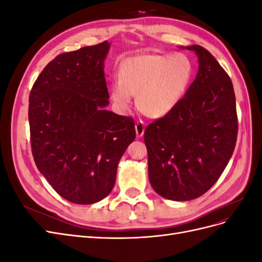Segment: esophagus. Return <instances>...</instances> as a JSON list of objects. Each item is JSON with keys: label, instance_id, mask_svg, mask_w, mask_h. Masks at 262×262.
I'll return each mask as SVG.
<instances>
[{"label": "esophagus", "instance_id": "esophagus-1", "mask_svg": "<svg viewBox=\"0 0 262 262\" xmlns=\"http://www.w3.org/2000/svg\"><path fill=\"white\" fill-rule=\"evenodd\" d=\"M144 131H145L144 123L142 122V121L137 122V124H136V133H137V137H138V138H142V137H143Z\"/></svg>", "mask_w": 262, "mask_h": 262}]
</instances>
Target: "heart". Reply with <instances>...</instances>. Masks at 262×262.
Masks as SVG:
<instances>
[{
  "mask_svg": "<svg viewBox=\"0 0 262 262\" xmlns=\"http://www.w3.org/2000/svg\"><path fill=\"white\" fill-rule=\"evenodd\" d=\"M193 63L185 53H144L124 59L119 66V81L112 85L117 106L129 109L131 95L150 118L169 114L184 98L192 83Z\"/></svg>",
  "mask_w": 262,
  "mask_h": 262,
  "instance_id": "obj_1",
  "label": "heart"
}]
</instances>
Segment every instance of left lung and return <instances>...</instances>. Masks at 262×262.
Wrapping results in <instances>:
<instances>
[{
  "mask_svg": "<svg viewBox=\"0 0 262 262\" xmlns=\"http://www.w3.org/2000/svg\"><path fill=\"white\" fill-rule=\"evenodd\" d=\"M181 48L195 52L196 76L176 108L144 132L150 186L173 201L196 199L215 184L238 130L235 93L224 69L201 46Z\"/></svg>",
  "mask_w": 262,
  "mask_h": 262,
  "instance_id": "1",
  "label": "left lung"
}]
</instances>
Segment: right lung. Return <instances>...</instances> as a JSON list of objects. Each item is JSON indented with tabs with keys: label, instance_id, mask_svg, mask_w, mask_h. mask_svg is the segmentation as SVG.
<instances>
[{
	"label": "right lung",
	"instance_id": "add662e5",
	"mask_svg": "<svg viewBox=\"0 0 262 262\" xmlns=\"http://www.w3.org/2000/svg\"><path fill=\"white\" fill-rule=\"evenodd\" d=\"M110 43L59 54L29 95L31 152L66 200L96 203L115 186L118 163L136 139L131 117L108 112L104 61Z\"/></svg>",
	"mask_w": 262,
	"mask_h": 262
}]
</instances>
